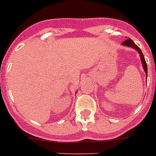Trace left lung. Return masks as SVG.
Listing matches in <instances>:
<instances>
[{
    "mask_svg": "<svg viewBox=\"0 0 156 156\" xmlns=\"http://www.w3.org/2000/svg\"><path fill=\"white\" fill-rule=\"evenodd\" d=\"M121 45H124V46L130 47V48H134V49H135L137 52H138V54H139L140 55V58H141V64H142V66H143L144 71H145V73H146V79H147V76H148V74H147V72H148V69H147V63L146 62H145V57H144L143 53H142V52H141V50L140 49L139 47H138L137 45H135V42H134L133 41H132V39H131L130 38H127L125 41H124V42L121 43Z\"/></svg>",
    "mask_w": 156,
    "mask_h": 156,
    "instance_id": "1",
    "label": "left lung"
}]
</instances>
